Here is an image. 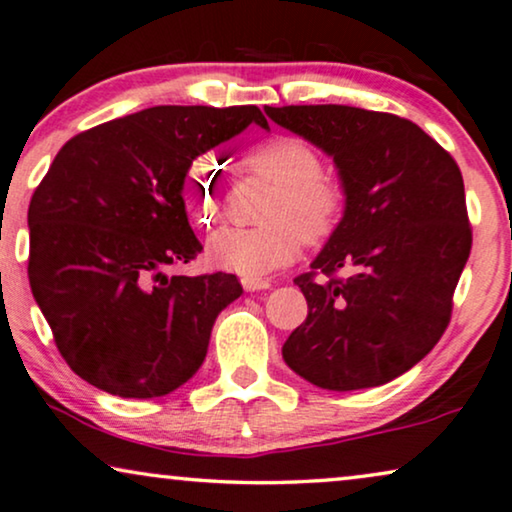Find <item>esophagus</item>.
Instances as JSON below:
<instances>
[{
    "label": "esophagus",
    "mask_w": 512,
    "mask_h": 512,
    "mask_svg": "<svg viewBox=\"0 0 512 512\" xmlns=\"http://www.w3.org/2000/svg\"><path fill=\"white\" fill-rule=\"evenodd\" d=\"M241 285L245 292H255V290H269L271 281L269 278H260V276H243Z\"/></svg>",
    "instance_id": "1"
}]
</instances>
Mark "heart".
I'll list each match as a JSON object with an SVG mask.
<instances>
[{"instance_id": "b5f03b06", "label": "heart", "mask_w": 512, "mask_h": 512, "mask_svg": "<svg viewBox=\"0 0 512 512\" xmlns=\"http://www.w3.org/2000/svg\"><path fill=\"white\" fill-rule=\"evenodd\" d=\"M250 173L274 182L262 227H224L210 238L208 257L215 267L241 276H264L295 260L306 243H323L335 234L344 215L346 192L335 173L323 170L318 149L297 135H269L243 152ZM180 201L196 227L210 229L220 220L215 166L194 161L180 182Z\"/></svg>"}]
</instances>
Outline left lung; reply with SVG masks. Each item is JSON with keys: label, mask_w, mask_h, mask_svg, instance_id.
Segmentation results:
<instances>
[{"label": "left lung", "mask_w": 512, "mask_h": 512, "mask_svg": "<svg viewBox=\"0 0 512 512\" xmlns=\"http://www.w3.org/2000/svg\"><path fill=\"white\" fill-rule=\"evenodd\" d=\"M264 112L330 154L346 192L335 234L295 278L309 313L285 339V363L327 391L386 384L417 365L452 318L473 245L461 170L395 114L349 105Z\"/></svg>", "instance_id": "8db88e82"}]
</instances>
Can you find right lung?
Returning a JSON list of instances; mask_svg holds the SVG:
<instances>
[{
  "label": "right lung",
  "mask_w": 512,
  "mask_h": 512,
  "mask_svg": "<svg viewBox=\"0 0 512 512\" xmlns=\"http://www.w3.org/2000/svg\"><path fill=\"white\" fill-rule=\"evenodd\" d=\"M267 119L255 105H159L67 140L34 189L32 295L74 374L121 398H159L192 379L231 274L166 276L203 250L180 201L196 156Z\"/></svg>",
  "instance_id": "add662e5"
}]
</instances>
